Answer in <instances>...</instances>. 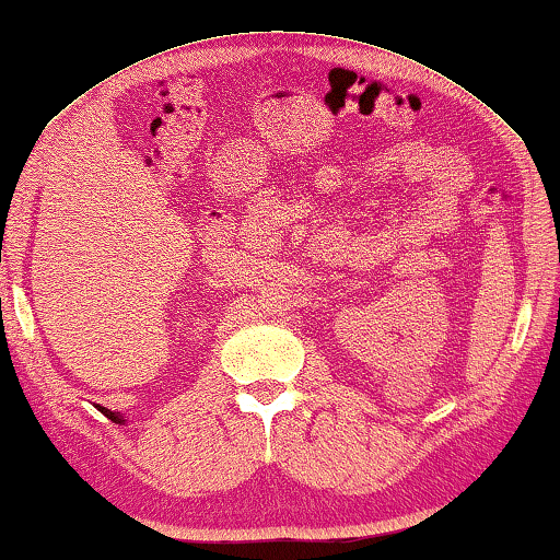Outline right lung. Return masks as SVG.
<instances>
[{
    "instance_id": "right-lung-1",
    "label": "right lung",
    "mask_w": 560,
    "mask_h": 560,
    "mask_svg": "<svg viewBox=\"0 0 560 560\" xmlns=\"http://www.w3.org/2000/svg\"><path fill=\"white\" fill-rule=\"evenodd\" d=\"M100 411L106 416V419H112L114 423H124V419L117 411H109V408H104V406H100Z\"/></svg>"
}]
</instances>
